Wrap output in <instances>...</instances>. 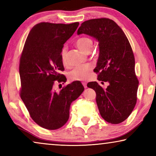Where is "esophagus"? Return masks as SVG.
I'll list each match as a JSON object with an SVG mask.
<instances>
[{
	"instance_id": "34e87169",
	"label": "esophagus",
	"mask_w": 156,
	"mask_h": 156,
	"mask_svg": "<svg viewBox=\"0 0 156 156\" xmlns=\"http://www.w3.org/2000/svg\"><path fill=\"white\" fill-rule=\"evenodd\" d=\"M82 84H83V86H84V88H87V83L86 82H82Z\"/></svg>"
}]
</instances>
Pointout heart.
Wrapping results in <instances>:
<instances>
[{"label":"heart","instance_id":"heart-1","mask_svg":"<svg viewBox=\"0 0 156 156\" xmlns=\"http://www.w3.org/2000/svg\"><path fill=\"white\" fill-rule=\"evenodd\" d=\"M75 44L80 50L87 54L90 52L93 48L92 40L88 37H80L76 40ZM67 48L66 47H64L60 52L61 60L64 64L67 63ZM91 71V67L89 65L79 66L70 71L68 76L71 81H84L88 79Z\"/></svg>","mask_w":156,"mask_h":156}]
</instances>
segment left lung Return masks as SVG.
I'll return each instance as SVG.
<instances>
[{
  "label": "left lung",
  "instance_id": "obj_1",
  "mask_svg": "<svg viewBox=\"0 0 156 156\" xmlns=\"http://www.w3.org/2000/svg\"><path fill=\"white\" fill-rule=\"evenodd\" d=\"M99 42V55L94 72L98 80L108 82L104 89L97 82L87 87L96 92V101L102 118L118 124L130 116L137 101L138 80L135 73V58L125 33L114 20L97 18L84 21L77 30Z\"/></svg>",
  "mask_w": 156,
  "mask_h": 156
}]
</instances>
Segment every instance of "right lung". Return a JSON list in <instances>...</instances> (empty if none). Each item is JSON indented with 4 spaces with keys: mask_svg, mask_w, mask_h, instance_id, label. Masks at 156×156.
<instances>
[{
    "mask_svg": "<svg viewBox=\"0 0 156 156\" xmlns=\"http://www.w3.org/2000/svg\"><path fill=\"white\" fill-rule=\"evenodd\" d=\"M80 23H40L31 29L20 59V97L31 118L44 129H58L67 123L72 102L84 91L80 81L53 89L55 81L66 82L60 52Z\"/></svg>",
    "mask_w": 156,
    "mask_h": 156,
    "instance_id": "add662e5",
    "label": "right lung"
}]
</instances>
